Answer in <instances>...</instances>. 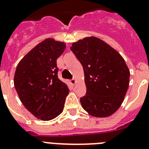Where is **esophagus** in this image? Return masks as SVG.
Returning <instances> with one entry per match:
<instances>
[{
  "label": "esophagus",
  "instance_id": "34e87169",
  "mask_svg": "<svg viewBox=\"0 0 149 149\" xmlns=\"http://www.w3.org/2000/svg\"><path fill=\"white\" fill-rule=\"evenodd\" d=\"M70 83L72 84V85H74L76 84V80L75 79H72L70 81Z\"/></svg>",
  "mask_w": 149,
  "mask_h": 149
}]
</instances>
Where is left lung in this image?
Listing matches in <instances>:
<instances>
[{
  "label": "left lung",
  "instance_id": "1",
  "mask_svg": "<svg viewBox=\"0 0 149 149\" xmlns=\"http://www.w3.org/2000/svg\"><path fill=\"white\" fill-rule=\"evenodd\" d=\"M71 50L82 64L86 86L83 108L95 117L113 114L129 86L130 71L123 57L108 44L90 36L74 42Z\"/></svg>",
  "mask_w": 149,
  "mask_h": 149
}]
</instances>
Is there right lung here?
<instances>
[{
    "instance_id": "obj_1",
    "label": "right lung",
    "mask_w": 149,
    "mask_h": 149,
    "mask_svg": "<svg viewBox=\"0 0 149 149\" xmlns=\"http://www.w3.org/2000/svg\"><path fill=\"white\" fill-rule=\"evenodd\" d=\"M65 44L46 39L18 63L14 86L22 103L37 119L49 121L58 116L64 108L69 89L57 76L56 60Z\"/></svg>"
}]
</instances>
